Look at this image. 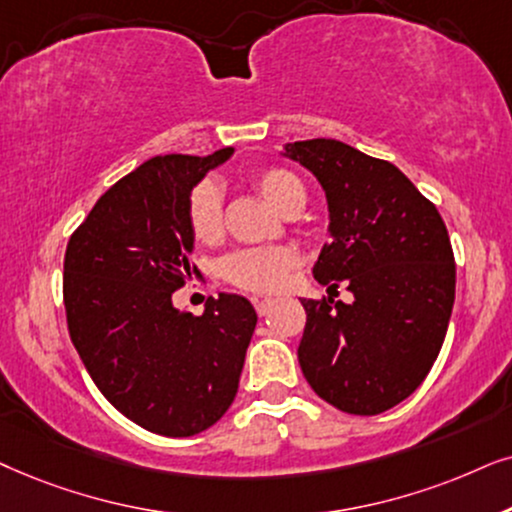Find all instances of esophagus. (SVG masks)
<instances>
[{"instance_id":"34e87169","label":"esophagus","mask_w":512,"mask_h":512,"mask_svg":"<svg viewBox=\"0 0 512 512\" xmlns=\"http://www.w3.org/2000/svg\"><path fill=\"white\" fill-rule=\"evenodd\" d=\"M252 302H255V309L260 316H267V313L271 311V306H274V299L271 297H255Z\"/></svg>"}]
</instances>
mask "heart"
Returning <instances> with one entry per match:
<instances>
[{"label":"heart","instance_id":"heart-1","mask_svg":"<svg viewBox=\"0 0 512 512\" xmlns=\"http://www.w3.org/2000/svg\"><path fill=\"white\" fill-rule=\"evenodd\" d=\"M252 185L278 213L304 206L306 189L295 173L285 168H264L252 175ZM187 227L203 245H213L224 234L222 192L215 182H201L192 189L187 201ZM302 262L292 245H271V248L236 250L220 262L224 281L250 292H278L285 288L290 276Z\"/></svg>","mask_w":512,"mask_h":512}]
</instances>
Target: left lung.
<instances>
[{
	"instance_id": "obj_1",
	"label": "left lung",
	"mask_w": 512,
	"mask_h": 512,
	"mask_svg": "<svg viewBox=\"0 0 512 512\" xmlns=\"http://www.w3.org/2000/svg\"><path fill=\"white\" fill-rule=\"evenodd\" d=\"M309 168L330 210V241L313 276L353 302L302 299L297 358L325 403L372 417L417 391L445 342L456 267L438 208L393 163L339 140L285 145Z\"/></svg>"
}]
</instances>
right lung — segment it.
I'll use <instances>...</instances> for the list:
<instances>
[{
  "label": "right lung",
  "instance_id": "1",
  "mask_svg": "<svg viewBox=\"0 0 512 512\" xmlns=\"http://www.w3.org/2000/svg\"><path fill=\"white\" fill-rule=\"evenodd\" d=\"M231 154L145 161L100 196L65 250L67 330L81 363L124 417L168 438L222 419L257 325L241 295L222 292L203 316L173 306L192 276L189 194Z\"/></svg>",
  "mask_w": 512,
  "mask_h": 512
}]
</instances>
